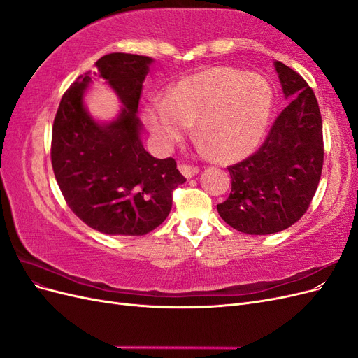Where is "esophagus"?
I'll use <instances>...</instances> for the list:
<instances>
[{"instance_id": "34e87169", "label": "esophagus", "mask_w": 358, "mask_h": 358, "mask_svg": "<svg viewBox=\"0 0 358 358\" xmlns=\"http://www.w3.org/2000/svg\"><path fill=\"white\" fill-rule=\"evenodd\" d=\"M179 170H180V173L185 178H192V176H196L197 173L200 171V169L199 167H194V166H188V164H179Z\"/></svg>"}]
</instances>
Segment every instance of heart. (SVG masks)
<instances>
[{"instance_id":"heart-1","label":"heart","mask_w":358,"mask_h":358,"mask_svg":"<svg viewBox=\"0 0 358 358\" xmlns=\"http://www.w3.org/2000/svg\"><path fill=\"white\" fill-rule=\"evenodd\" d=\"M272 110V86L262 76L212 67L179 80L167 100L146 107L145 119L164 146L176 143L197 121V133L215 157L234 161L262 143Z\"/></svg>"}]
</instances>
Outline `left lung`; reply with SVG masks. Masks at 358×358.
Segmentation results:
<instances>
[{"label":"left lung","mask_w":358,"mask_h":358,"mask_svg":"<svg viewBox=\"0 0 358 358\" xmlns=\"http://www.w3.org/2000/svg\"><path fill=\"white\" fill-rule=\"evenodd\" d=\"M289 101L255 154L229 167L230 197L221 218L246 234H273L297 222L315 196L324 161L322 121L315 94L299 73L276 61Z\"/></svg>","instance_id":"obj_1"}]
</instances>
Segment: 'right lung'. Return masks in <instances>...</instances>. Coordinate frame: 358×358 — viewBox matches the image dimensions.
<instances>
[{
	"label": "right lung",
	"instance_id": "1",
	"mask_svg": "<svg viewBox=\"0 0 358 358\" xmlns=\"http://www.w3.org/2000/svg\"><path fill=\"white\" fill-rule=\"evenodd\" d=\"M152 58L109 53L95 62L122 109L100 124L85 107L92 82L79 76L62 95L52 129V167L59 189L76 216L91 229L112 236H143L164 222L171 194L187 179L173 158L148 154L137 117L142 86Z\"/></svg>",
	"mask_w": 358,
	"mask_h": 358
}]
</instances>
